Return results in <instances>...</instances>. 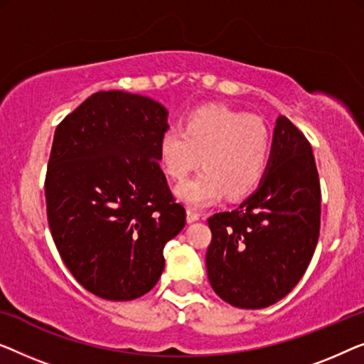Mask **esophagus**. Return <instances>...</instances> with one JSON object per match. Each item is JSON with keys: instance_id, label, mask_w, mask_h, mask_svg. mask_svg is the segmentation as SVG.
Listing matches in <instances>:
<instances>
[{"instance_id": "34e87169", "label": "esophagus", "mask_w": 364, "mask_h": 364, "mask_svg": "<svg viewBox=\"0 0 364 364\" xmlns=\"http://www.w3.org/2000/svg\"><path fill=\"white\" fill-rule=\"evenodd\" d=\"M186 219H188V223L198 221V219H199V213H196V211H194V209H191V208H188V209H186Z\"/></svg>"}]
</instances>
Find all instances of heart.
Returning a JSON list of instances; mask_svg holds the SVG:
<instances>
[{
    "label": "heart",
    "mask_w": 364,
    "mask_h": 364,
    "mask_svg": "<svg viewBox=\"0 0 364 364\" xmlns=\"http://www.w3.org/2000/svg\"><path fill=\"white\" fill-rule=\"evenodd\" d=\"M272 136L262 119L223 105L203 107L188 117L183 130L166 129L160 138V161L180 181L199 165L204 170L178 188L189 206H204L252 193L267 171Z\"/></svg>",
    "instance_id": "b5f03b06"
}]
</instances>
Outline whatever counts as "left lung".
I'll list each match as a JSON object with an SVG mask.
<instances>
[{
	"label": "left lung",
	"instance_id": "1",
	"mask_svg": "<svg viewBox=\"0 0 364 364\" xmlns=\"http://www.w3.org/2000/svg\"><path fill=\"white\" fill-rule=\"evenodd\" d=\"M321 189L309 140L287 117L277 119L267 173L232 211L208 218L209 284L239 309H265L305 274L320 235Z\"/></svg>",
	"mask_w": 364,
	"mask_h": 364
}]
</instances>
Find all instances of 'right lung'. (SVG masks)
Returning <instances> with one entry per match:
<instances>
[{"label": "right lung", "mask_w": 364, "mask_h": 364, "mask_svg": "<svg viewBox=\"0 0 364 364\" xmlns=\"http://www.w3.org/2000/svg\"><path fill=\"white\" fill-rule=\"evenodd\" d=\"M168 112L148 97L102 90L55 129L46 171L54 244L75 280L105 300L150 291L186 211L160 168Z\"/></svg>", "instance_id": "right-lung-1"}]
</instances>
